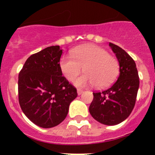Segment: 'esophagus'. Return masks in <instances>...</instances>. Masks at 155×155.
I'll return each mask as SVG.
<instances>
[{
    "mask_svg": "<svg viewBox=\"0 0 155 155\" xmlns=\"http://www.w3.org/2000/svg\"><path fill=\"white\" fill-rule=\"evenodd\" d=\"M83 92H84V90L80 89V88H78V89H77V93H78V95H79V96L82 94Z\"/></svg>",
    "mask_w": 155,
    "mask_h": 155,
    "instance_id": "34e87169",
    "label": "esophagus"
}]
</instances>
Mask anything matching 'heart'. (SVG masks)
Listing matches in <instances>:
<instances>
[{
    "label": "heart",
    "instance_id": "obj_1",
    "mask_svg": "<svg viewBox=\"0 0 155 155\" xmlns=\"http://www.w3.org/2000/svg\"><path fill=\"white\" fill-rule=\"evenodd\" d=\"M59 68L69 81L75 80L83 68L85 73L75 80V84L80 87L92 84L97 87H107L119 73L117 59L95 45L80 46L72 50L71 56H62Z\"/></svg>",
    "mask_w": 155,
    "mask_h": 155
}]
</instances>
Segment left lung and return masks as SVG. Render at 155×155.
<instances>
[{
    "label": "left lung",
    "mask_w": 155,
    "mask_h": 155,
    "mask_svg": "<svg viewBox=\"0 0 155 155\" xmlns=\"http://www.w3.org/2000/svg\"><path fill=\"white\" fill-rule=\"evenodd\" d=\"M109 47L119 63L120 75L111 87L93 92L89 112L98 122L106 125L120 124L134 109L139 87V77L134 60L117 45Z\"/></svg>",
    "instance_id": "8db88e82"
}]
</instances>
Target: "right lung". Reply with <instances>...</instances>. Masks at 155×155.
<instances>
[{
  "label": "right lung",
  "instance_id": "1",
  "mask_svg": "<svg viewBox=\"0 0 155 155\" xmlns=\"http://www.w3.org/2000/svg\"><path fill=\"white\" fill-rule=\"evenodd\" d=\"M63 50L52 46L34 54L25 61L18 75V99L30 120L42 128L60 124L69 105L77 97L59 68Z\"/></svg>",
  "mask_w": 155,
  "mask_h": 155
}]
</instances>
